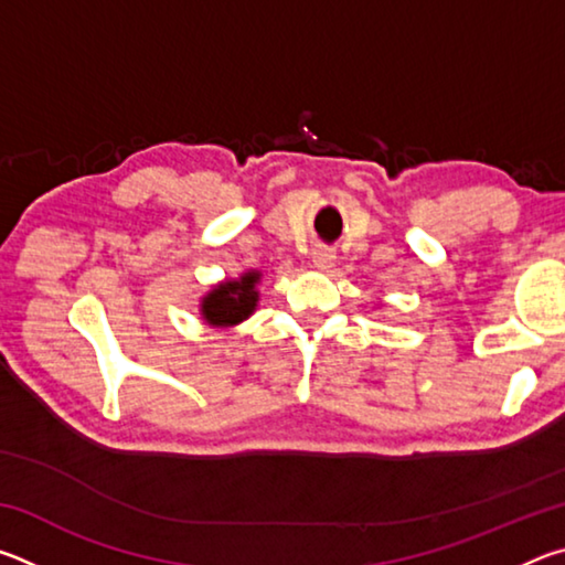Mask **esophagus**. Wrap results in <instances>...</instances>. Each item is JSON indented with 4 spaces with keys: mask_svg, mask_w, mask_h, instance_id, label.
<instances>
[{
    "mask_svg": "<svg viewBox=\"0 0 565 565\" xmlns=\"http://www.w3.org/2000/svg\"><path fill=\"white\" fill-rule=\"evenodd\" d=\"M333 259H337V254H333V248H329V246H317V248H313V252H311V262H313V266H317V269H321V271L331 269Z\"/></svg>",
    "mask_w": 565,
    "mask_h": 565,
    "instance_id": "obj_1",
    "label": "esophagus"
}]
</instances>
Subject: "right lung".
I'll use <instances>...</instances> for the list:
<instances>
[{
	"instance_id": "obj_1",
	"label": "right lung",
	"mask_w": 565,
	"mask_h": 565,
	"mask_svg": "<svg viewBox=\"0 0 565 565\" xmlns=\"http://www.w3.org/2000/svg\"><path fill=\"white\" fill-rule=\"evenodd\" d=\"M259 279L262 271H246L234 281L216 284L202 299V319L209 327H236L252 317L259 303V291H256Z\"/></svg>"
}]
</instances>
